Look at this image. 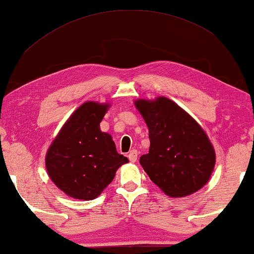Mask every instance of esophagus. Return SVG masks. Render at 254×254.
<instances>
[{"mask_svg": "<svg viewBox=\"0 0 254 254\" xmlns=\"http://www.w3.org/2000/svg\"><path fill=\"white\" fill-rule=\"evenodd\" d=\"M128 159H129L130 162H136V160H137V150L131 149L129 153H128Z\"/></svg>", "mask_w": 254, "mask_h": 254, "instance_id": "34e87169", "label": "esophagus"}]
</instances>
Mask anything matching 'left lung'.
I'll return each instance as SVG.
<instances>
[{"instance_id":"1","label":"left lung","mask_w":254,"mask_h":254,"mask_svg":"<svg viewBox=\"0 0 254 254\" xmlns=\"http://www.w3.org/2000/svg\"><path fill=\"white\" fill-rule=\"evenodd\" d=\"M134 104L149 129V153L140 157L149 179L170 197L191 195L205 186L216 154L203 128L168 98Z\"/></svg>"}]
</instances>
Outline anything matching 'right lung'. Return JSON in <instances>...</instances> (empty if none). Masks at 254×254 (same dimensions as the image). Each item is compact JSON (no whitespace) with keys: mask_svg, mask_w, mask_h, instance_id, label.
I'll return each instance as SVG.
<instances>
[{"mask_svg":"<svg viewBox=\"0 0 254 254\" xmlns=\"http://www.w3.org/2000/svg\"><path fill=\"white\" fill-rule=\"evenodd\" d=\"M108 104L87 101L64 124L45 156L49 176L75 199L91 200L113 181L118 168L128 162L117 151L110 134L100 130Z\"/></svg>","mask_w":254,"mask_h":254,"instance_id":"obj_1","label":"right lung"}]
</instances>
